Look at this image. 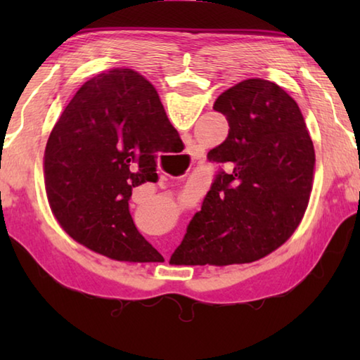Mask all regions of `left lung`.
<instances>
[{
  "label": "left lung",
  "mask_w": 360,
  "mask_h": 360,
  "mask_svg": "<svg viewBox=\"0 0 360 360\" xmlns=\"http://www.w3.org/2000/svg\"><path fill=\"white\" fill-rule=\"evenodd\" d=\"M212 108L227 119L229 136L208 152L217 174L178 249L195 265L248 264L300 224L313 187V141L295 100L265 79L233 85Z\"/></svg>",
  "instance_id": "1"
}]
</instances>
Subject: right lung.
<instances>
[{
  "label": "right lung",
  "mask_w": 360,
  "mask_h": 360,
  "mask_svg": "<svg viewBox=\"0 0 360 360\" xmlns=\"http://www.w3.org/2000/svg\"><path fill=\"white\" fill-rule=\"evenodd\" d=\"M181 138L157 90L129 68L77 90L44 152L49 205L72 238L115 260L150 262L157 251L133 224V187L157 181V158Z\"/></svg>",
  "instance_id": "add662e5"
}]
</instances>
